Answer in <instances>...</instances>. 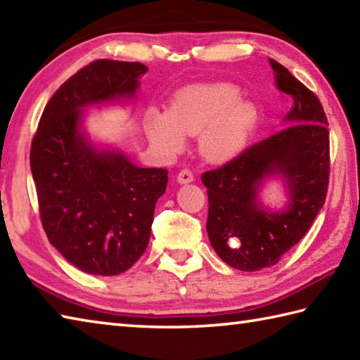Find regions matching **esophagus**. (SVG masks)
I'll return each mask as SVG.
<instances>
[{
	"mask_svg": "<svg viewBox=\"0 0 360 360\" xmlns=\"http://www.w3.org/2000/svg\"><path fill=\"white\" fill-rule=\"evenodd\" d=\"M177 180L179 183H181V185H185V183H191L194 180V174L189 171V169H183V171L179 172Z\"/></svg>",
	"mask_w": 360,
	"mask_h": 360,
	"instance_id": "obj_1",
	"label": "esophagus"
}]
</instances>
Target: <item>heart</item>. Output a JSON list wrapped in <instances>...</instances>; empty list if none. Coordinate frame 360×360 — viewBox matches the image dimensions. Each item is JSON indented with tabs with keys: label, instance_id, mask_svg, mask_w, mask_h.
Segmentation results:
<instances>
[{
	"label": "heart",
	"instance_id": "b5f03b06",
	"mask_svg": "<svg viewBox=\"0 0 360 360\" xmlns=\"http://www.w3.org/2000/svg\"><path fill=\"white\" fill-rule=\"evenodd\" d=\"M240 96L238 87L224 83L183 87L166 114L147 111V136L165 157H174L185 146L183 136L199 134V150L207 160H232L246 147L259 122L257 106Z\"/></svg>",
	"mask_w": 360,
	"mask_h": 360
}]
</instances>
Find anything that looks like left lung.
Listing matches in <instances>:
<instances>
[{
	"label": "left lung",
	"instance_id": "1",
	"mask_svg": "<svg viewBox=\"0 0 360 360\" xmlns=\"http://www.w3.org/2000/svg\"><path fill=\"white\" fill-rule=\"evenodd\" d=\"M277 89L293 98L288 127L202 174L208 194L207 232L222 262L240 271L273 266L300 243L324 205L329 185V130L320 100L285 67L269 59ZM281 176L289 189L282 212L258 200L264 178Z\"/></svg>",
	"mask_w": 360,
	"mask_h": 360
}]
</instances>
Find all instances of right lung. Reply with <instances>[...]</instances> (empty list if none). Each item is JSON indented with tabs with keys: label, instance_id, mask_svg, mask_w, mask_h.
I'll use <instances>...</instances> for the list:
<instances>
[{
	"label": "right lung",
	"instance_id": "right-lung-1",
	"mask_svg": "<svg viewBox=\"0 0 360 360\" xmlns=\"http://www.w3.org/2000/svg\"><path fill=\"white\" fill-rule=\"evenodd\" d=\"M141 63L98 59L54 92L31 144V172L49 241L94 276L130 269L150 240L155 203L167 171L138 167L114 148H97L81 130L87 106L131 100Z\"/></svg>",
	"mask_w": 360,
	"mask_h": 360
}]
</instances>
